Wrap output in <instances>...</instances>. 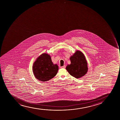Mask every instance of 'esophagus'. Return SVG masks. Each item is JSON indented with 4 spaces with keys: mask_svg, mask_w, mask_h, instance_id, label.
Listing matches in <instances>:
<instances>
[{
    "mask_svg": "<svg viewBox=\"0 0 120 120\" xmlns=\"http://www.w3.org/2000/svg\"><path fill=\"white\" fill-rule=\"evenodd\" d=\"M66 68V66L65 65H64V66H62V67H61V68Z\"/></svg>",
    "mask_w": 120,
    "mask_h": 120,
    "instance_id": "obj_1",
    "label": "esophagus"
}]
</instances>
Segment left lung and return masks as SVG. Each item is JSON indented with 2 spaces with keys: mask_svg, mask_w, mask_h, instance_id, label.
Wrapping results in <instances>:
<instances>
[{
  "mask_svg": "<svg viewBox=\"0 0 120 120\" xmlns=\"http://www.w3.org/2000/svg\"><path fill=\"white\" fill-rule=\"evenodd\" d=\"M71 64L66 67L69 73L75 78L83 77L88 70L87 62L85 55L81 51L77 50L70 57Z\"/></svg>",
  "mask_w": 120,
  "mask_h": 120,
  "instance_id": "left-lung-1",
  "label": "left lung"
}]
</instances>
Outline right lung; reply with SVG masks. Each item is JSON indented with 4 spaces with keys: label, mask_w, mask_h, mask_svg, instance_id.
Returning a JSON list of instances; mask_svg holds the SVG:
<instances>
[{
    "label": "right lung",
    "mask_w": 120,
    "mask_h": 120,
    "mask_svg": "<svg viewBox=\"0 0 120 120\" xmlns=\"http://www.w3.org/2000/svg\"><path fill=\"white\" fill-rule=\"evenodd\" d=\"M59 67L54 64L51 57L48 53H44L37 58L32 67L33 72L35 78L45 82L53 78L58 72Z\"/></svg>",
    "instance_id": "right-lung-1"
}]
</instances>
